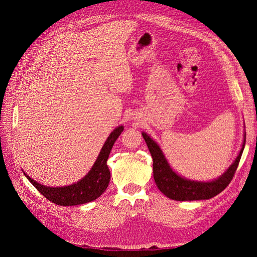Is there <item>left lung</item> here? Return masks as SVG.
Segmentation results:
<instances>
[{
    "label": "left lung",
    "mask_w": 257,
    "mask_h": 257,
    "mask_svg": "<svg viewBox=\"0 0 257 257\" xmlns=\"http://www.w3.org/2000/svg\"><path fill=\"white\" fill-rule=\"evenodd\" d=\"M153 159V177L159 190L170 199L174 200H199L210 199L220 194L231 181L238 167L245 145V133L242 147L231 165L219 177L211 181H197L184 178L177 174L169 165L157 142L145 132L142 133Z\"/></svg>",
    "instance_id": "left-lung-1"
}]
</instances>
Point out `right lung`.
Listing matches in <instances>:
<instances>
[{"mask_svg":"<svg viewBox=\"0 0 257 257\" xmlns=\"http://www.w3.org/2000/svg\"><path fill=\"white\" fill-rule=\"evenodd\" d=\"M124 130L123 125L116 126L110 135L108 136L96 161L93 164L89 173L81 180L76 183L50 188L30 178L25 172V176L43 195L52 201L53 204L60 206H76L95 200L106 191L110 181V172L107 166V160L116 139Z\"/></svg>","mask_w":257,"mask_h":257,"instance_id":"obj_1","label":"right lung"}]
</instances>
